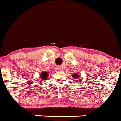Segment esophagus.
<instances>
[{
  "label": "esophagus",
  "mask_w": 121,
  "mask_h": 121,
  "mask_svg": "<svg viewBox=\"0 0 121 121\" xmlns=\"http://www.w3.org/2000/svg\"><path fill=\"white\" fill-rule=\"evenodd\" d=\"M56 70H58V71H60V70H61V67L57 66V67H56Z\"/></svg>",
  "instance_id": "34e87169"
}]
</instances>
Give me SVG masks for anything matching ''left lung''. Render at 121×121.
Listing matches in <instances>:
<instances>
[{"instance_id": "1", "label": "left lung", "mask_w": 121, "mask_h": 121, "mask_svg": "<svg viewBox=\"0 0 121 121\" xmlns=\"http://www.w3.org/2000/svg\"><path fill=\"white\" fill-rule=\"evenodd\" d=\"M78 75H79L78 73H74V74H72V76L73 78H74V79H75V80H77V78H78V77H79ZM76 81H77H77H78V82H81L82 80H76Z\"/></svg>"}]
</instances>
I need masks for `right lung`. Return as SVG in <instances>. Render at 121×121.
I'll use <instances>...</instances> for the list:
<instances>
[{
	"instance_id": "1",
	"label": "right lung",
	"mask_w": 121,
	"mask_h": 121,
	"mask_svg": "<svg viewBox=\"0 0 121 121\" xmlns=\"http://www.w3.org/2000/svg\"><path fill=\"white\" fill-rule=\"evenodd\" d=\"M48 76V73L47 72H42V73H41V76H40V80L47 79Z\"/></svg>"
}]
</instances>
